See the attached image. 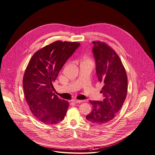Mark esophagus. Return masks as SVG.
Returning <instances> with one entry per match:
<instances>
[{
    "label": "esophagus",
    "mask_w": 155,
    "mask_h": 155,
    "mask_svg": "<svg viewBox=\"0 0 155 155\" xmlns=\"http://www.w3.org/2000/svg\"><path fill=\"white\" fill-rule=\"evenodd\" d=\"M72 102H73L74 103H81L83 102V101H81V100H78V99H72Z\"/></svg>",
    "instance_id": "34e87169"
}]
</instances>
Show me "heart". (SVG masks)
<instances>
[{
  "label": "heart",
  "instance_id": "b5f03b06",
  "mask_svg": "<svg viewBox=\"0 0 155 155\" xmlns=\"http://www.w3.org/2000/svg\"><path fill=\"white\" fill-rule=\"evenodd\" d=\"M82 63H84V64H89V65H93V62L91 60V59L89 58V57H84L83 60H82Z\"/></svg>",
  "mask_w": 155,
  "mask_h": 155
}]
</instances>
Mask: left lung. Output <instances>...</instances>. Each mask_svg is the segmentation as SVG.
Listing matches in <instances>:
<instances>
[{"mask_svg": "<svg viewBox=\"0 0 155 155\" xmlns=\"http://www.w3.org/2000/svg\"><path fill=\"white\" fill-rule=\"evenodd\" d=\"M92 42L96 75L98 81L104 84L101 91L104 99L89 101L93 110L86 118L93 123L104 124L112 120L121 108L127 94L128 79L116 52L104 42Z\"/></svg>", "mask_w": 155, "mask_h": 155, "instance_id": "obj_1", "label": "left lung"}]
</instances>
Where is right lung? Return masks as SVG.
Instances as JSON below:
<instances>
[{"instance_id":"obj_1","label":"right lung","mask_w":155,"mask_h":155,"mask_svg":"<svg viewBox=\"0 0 155 155\" xmlns=\"http://www.w3.org/2000/svg\"><path fill=\"white\" fill-rule=\"evenodd\" d=\"M79 45L55 41L36 52L27 65L23 78L24 96L31 113L45 124H55L64 118L69 103L53 93L52 83Z\"/></svg>"}]
</instances>
